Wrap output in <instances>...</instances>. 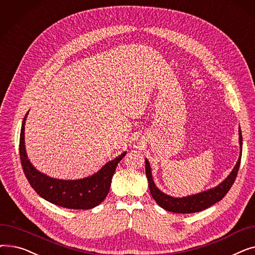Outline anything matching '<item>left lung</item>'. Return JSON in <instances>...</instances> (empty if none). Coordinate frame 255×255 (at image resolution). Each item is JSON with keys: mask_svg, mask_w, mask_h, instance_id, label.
I'll use <instances>...</instances> for the list:
<instances>
[{"mask_svg": "<svg viewBox=\"0 0 255 255\" xmlns=\"http://www.w3.org/2000/svg\"><path fill=\"white\" fill-rule=\"evenodd\" d=\"M242 141H243L242 132H241V129L239 128L240 156L237 161V164L235 165L234 169L232 170L229 177H227L224 181H222L220 184H218L216 187H214V188L208 189L206 191L199 192L196 194L184 196V197H173L165 194L164 192L160 190L154 183L152 170H151V166L148 159H144L145 175L149 182V189L153 198L155 199V202L166 211H169L172 213H181V214H190V213L200 212L219 202V200H221L226 195V193L229 192L238 175V170L241 163V157H242Z\"/></svg>", "mask_w": 255, "mask_h": 255, "instance_id": "obj_1", "label": "left lung"}]
</instances>
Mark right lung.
<instances>
[{"label":"right lung","mask_w":255,"mask_h":255,"mask_svg":"<svg viewBox=\"0 0 255 255\" xmlns=\"http://www.w3.org/2000/svg\"><path fill=\"white\" fill-rule=\"evenodd\" d=\"M23 118L20 138L19 156L24 175L33 189L47 202L57 206L74 209L89 210L100 205L110 192L112 178L118 163L127 152H124L103 165L96 173L78 180H60L50 178L45 173L37 170L31 163L25 152L24 125L26 116Z\"/></svg>","instance_id":"1"}]
</instances>
